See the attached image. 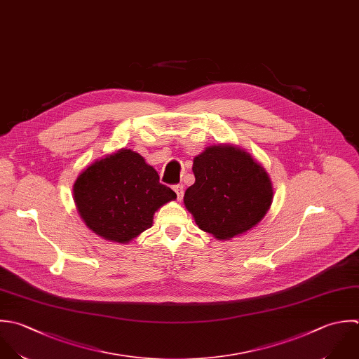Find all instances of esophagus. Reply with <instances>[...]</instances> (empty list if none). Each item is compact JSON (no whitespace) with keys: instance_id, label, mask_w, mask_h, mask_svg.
I'll return each mask as SVG.
<instances>
[{"instance_id":"esophagus-1","label":"esophagus","mask_w":359,"mask_h":359,"mask_svg":"<svg viewBox=\"0 0 359 359\" xmlns=\"http://www.w3.org/2000/svg\"><path fill=\"white\" fill-rule=\"evenodd\" d=\"M173 190H175V193H176V196H177V200H182L183 198V186L182 184H176V186H173Z\"/></svg>"}]
</instances>
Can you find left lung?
<instances>
[{"mask_svg": "<svg viewBox=\"0 0 359 359\" xmlns=\"http://www.w3.org/2000/svg\"><path fill=\"white\" fill-rule=\"evenodd\" d=\"M196 182L184 205L204 232L229 241L256 226L273 203V184L250 154L233 145H212L193 161Z\"/></svg>", "mask_w": 359, "mask_h": 359, "instance_id": "left-lung-1", "label": "left lung"}]
</instances>
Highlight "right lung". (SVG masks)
Segmentation results:
<instances>
[{"instance_id":"1","label":"right lung","mask_w":359,"mask_h":359,"mask_svg":"<svg viewBox=\"0 0 359 359\" xmlns=\"http://www.w3.org/2000/svg\"><path fill=\"white\" fill-rule=\"evenodd\" d=\"M72 191L85 225L117 243H128L151 228L154 214L176 198L140 154L124 148L88 166Z\"/></svg>"}]
</instances>
